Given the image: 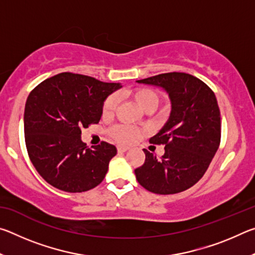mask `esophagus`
<instances>
[{"mask_svg":"<svg viewBox=\"0 0 255 255\" xmlns=\"http://www.w3.org/2000/svg\"><path fill=\"white\" fill-rule=\"evenodd\" d=\"M128 149H129V148L127 147V146H117V150H118V153H119V154L126 153Z\"/></svg>","mask_w":255,"mask_h":255,"instance_id":"34e87169","label":"esophagus"}]
</instances>
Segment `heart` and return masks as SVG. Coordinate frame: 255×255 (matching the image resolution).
Segmentation results:
<instances>
[{
  "instance_id": "b5f03b06",
  "label": "heart",
  "mask_w": 255,
  "mask_h": 255,
  "mask_svg": "<svg viewBox=\"0 0 255 255\" xmlns=\"http://www.w3.org/2000/svg\"><path fill=\"white\" fill-rule=\"evenodd\" d=\"M130 97L136 105L145 112H153L159 105L161 97L157 91L150 88H137L131 90L129 92ZM118 105V98L116 96H111L107 99L103 103L102 112L105 117H110L114 114L116 108ZM140 130L137 128L130 126H125V125H119L111 129V135L118 143L129 144L132 143L136 138L139 136Z\"/></svg>"
}]
</instances>
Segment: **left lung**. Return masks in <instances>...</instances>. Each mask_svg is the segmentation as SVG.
<instances>
[{"label":"left lung","mask_w":255,"mask_h":255,"mask_svg":"<svg viewBox=\"0 0 255 255\" xmlns=\"http://www.w3.org/2000/svg\"><path fill=\"white\" fill-rule=\"evenodd\" d=\"M136 82L163 90L171 102L169 119L149 139L165 145V153L157 159L144 149L145 163L135 170L136 179L157 195L184 191L202 178L221 143V112L215 93L185 73H165Z\"/></svg>","instance_id":"1"}]
</instances>
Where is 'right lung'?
Listing matches in <instances>:
<instances>
[{
	"label": "right lung",
	"mask_w": 255,
	"mask_h": 255,
	"mask_svg": "<svg viewBox=\"0 0 255 255\" xmlns=\"http://www.w3.org/2000/svg\"><path fill=\"white\" fill-rule=\"evenodd\" d=\"M120 83L60 73L41 82L24 108L25 146L33 166L50 185L66 192H83L100 184L117 154L114 145L86 147L81 128L98 124L106 99Z\"/></svg>",
	"instance_id": "right-lung-1"
}]
</instances>
